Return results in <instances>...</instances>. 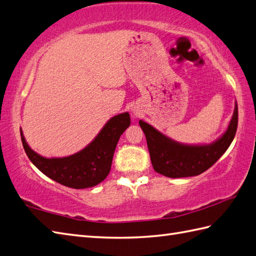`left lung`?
Segmentation results:
<instances>
[{"mask_svg":"<svg viewBox=\"0 0 256 256\" xmlns=\"http://www.w3.org/2000/svg\"><path fill=\"white\" fill-rule=\"evenodd\" d=\"M144 132L154 169L168 178H186L203 174L210 169L232 142L238 128V104L224 133L210 144L188 145L176 142L150 124L140 120Z\"/></svg>","mask_w":256,"mask_h":256,"instance_id":"1","label":"left lung"}]
</instances>
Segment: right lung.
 I'll list each match as a JSON object with an SVG mask.
<instances>
[{
    "label": "right lung",
    "mask_w": 256,
    "mask_h": 256,
    "mask_svg": "<svg viewBox=\"0 0 256 256\" xmlns=\"http://www.w3.org/2000/svg\"><path fill=\"white\" fill-rule=\"evenodd\" d=\"M130 124L128 112L114 116L84 150L61 158L39 155L29 147L22 128L20 136L28 158L44 174L65 186L87 188L97 186L109 174L118 142Z\"/></svg>",
    "instance_id": "add662e5"
}]
</instances>
